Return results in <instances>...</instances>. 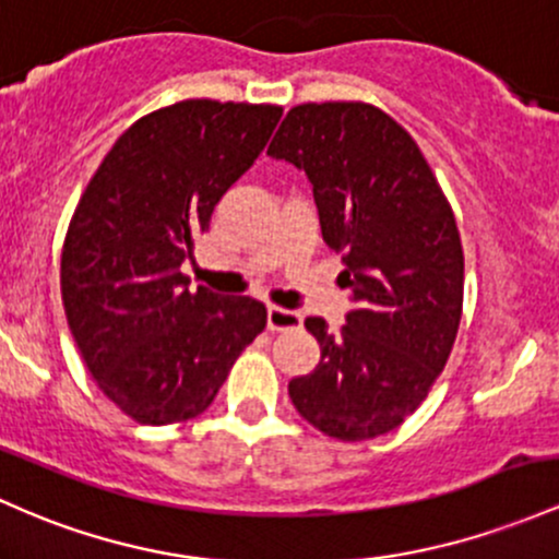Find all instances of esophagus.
Returning a JSON list of instances; mask_svg holds the SVG:
<instances>
[{
    "mask_svg": "<svg viewBox=\"0 0 559 559\" xmlns=\"http://www.w3.org/2000/svg\"><path fill=\"white\" fill-rule=\"evenodd\" d=\"M267 329L270 331H297V329H302V316H299L297 310H286V308H278V305H270Z\"/></svg>",
    "mask_w": 559,
    "mask_h": 559,
    "instance_id": "34e87169",
    "label": "esophagus"
}]
</instances>
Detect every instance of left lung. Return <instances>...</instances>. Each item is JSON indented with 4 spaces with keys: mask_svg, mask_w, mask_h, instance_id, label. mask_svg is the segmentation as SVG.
I'll use <instances>...</instances> for the list:
<instances>
[{
    "mask_svg": "<svg viewBox=\"0 0 559 559\" xmlns=\"http://www.w3.org/2000/svg\"><path fill=\"white\" fill-rule=\"evenodd\" d=\"M267 156L308 175L353 299L342 329L305 321L321 360L289 397L329 438H377L421 406L451 355L464 297L456 219L414 138L369 103L292 108Z\"/></svg>",
    "mask_w": 559,
    "mask_h": 559,
    "instance_id": "left-lung-1",
    "label": "left lung"
}]
</instances>
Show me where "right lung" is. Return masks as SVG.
Masks as SVG:
<instances>
[{
  "label": "right lung",
  "instance_id": "obj_1",
  "mask_svg": "<svg viewBox=\"0 0 559 559\" xmlns=\"http://www.w3.org/2000/svg\"><path fill=\"white\" fill-rule=\"evenodd\" d=\"M281 114L217 100L153 110L116 140L79 199L60 257L66 318L97 388L140 425L210 408L265 329V305L190 292L180 265Z\"/></svg>",
  "mask_w": 559,
  "mask_h": 559
}]
</instances>
